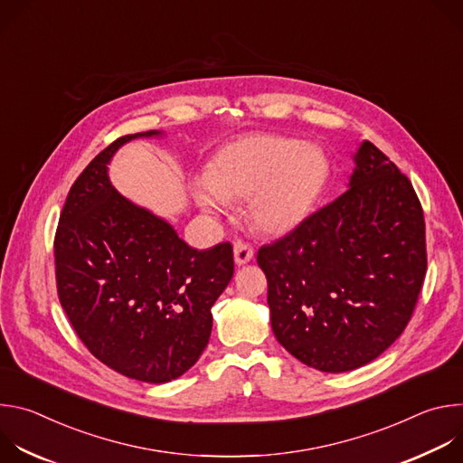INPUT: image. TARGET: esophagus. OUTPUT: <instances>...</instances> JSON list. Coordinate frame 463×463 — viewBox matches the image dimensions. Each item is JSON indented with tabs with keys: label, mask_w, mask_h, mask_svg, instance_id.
<instances>
[{
	"label": "esophagus",
	"mask_w": 463,
	"mask_h": 463,
	"mask_svg": "<svg viewBox=\"0 0 463 463\" xmlns=\"http://www.w3.org/2000/svg\"><path fill=\"white\" fill-rule=\"evenodd\" d=\"M254 256V250L250 247V243L243 241V240H236L234 241V261L238 266H243V263L250 261Z\"/></svg>",
	"instance_id": "obj_1"
}]
</instances>
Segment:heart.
I'll return each instance as SVG.
<instances>
[{
	"mask_svg": "<svg viewBox=\"0 0 463 463\" xmlns=\"http://www.w3.org/2000/svg\"><path fill=\"white\" fill-rule=\"evenodd\" d=\"M326 177L327 163L318 148L289 137L249 136L216 152L207 177L192 183V195L207 213L247 200L256 229L286 234L311 214Z\"/></svg>",
	"mask_w": 463,
	"mask_h": 463,
	"instance_id": "b5f03b06",
	"label": "heart"
}]
</instances>
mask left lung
Returning <instances> with one entry per match:
<instances>
[{
    "instance_id": "8db88e82",
    "label": "left lung",
    "mask_w": 463,
    "mask_h": 463,
    "mask_svg": "<svg viewBox=\"0 0 463 463\" xmlns=\"http://www.w3.org/2000/svg\"><path fill=\"white\" fill-rule=\"evenodd\" d=\"M354 161L345 194L256 256L277 341L332 373L373 361L403 334L427 273L412 183L370 141Z\"/></svg>"
}]
</instances>
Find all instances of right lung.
<instances>
[{
  "label": "right lung",
  "mask_w": 463,
  "mask_h": 463,
  "mask_svg": "<svg viewBox=\"0 0 463 463\" xmlns=\"http://www.w3.org/2000/svg\"><path fill=\"white\" fill-rule=\"evenodd\" d=\"M118 137L73 183L54 234L60 304L84 346L111 370L168 383L200 359L213 332L211 307L234 273L232 245L188 247L150 211L109 183Z\"/></svg>",
  "instance_id": "obj_1"
}]
</instances>
